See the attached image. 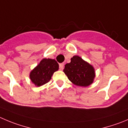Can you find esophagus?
I'll use <instances>...</instances> for the list:
<instances>
[{"mask_svg": "<svg viewBox=\"0 0 128 128\" xmlns=\"http://www.w3.org/2000/svg\"><path fill=\"white\" fill-rule=\"evenodd\" d=\"M63 66H64V63H60L59 68L60 69V70H63Z\"/></svg>", "mask_w": 128, "mask_h": 128, "instance_id": "1", "label": "esophagus"}]
</instances>
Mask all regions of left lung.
I'll use <instances>...</instances> for the list:
<instances>
[{"instance_id":"obj_1","label":"left lung","mask_w":128,"mask_h":128,"mask_svg":"<svg viewBox=\"0 0 128 128\" xmlns=\"http://www.w3.org/2000/svg\"><path fill=\"white\" fill-rule=\"evenodd\" d=\"M63 72L73 84L81 87L90 85L95 77L93 66L78 56L71 58V62L65 65Z\"/></svg>"}]
</instances>
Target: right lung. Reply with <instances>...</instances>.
I'll list each match as a JSON object with an SVG mask.
<instances>
[{
    "label": "right lung",
    "instance_id": "obj_1",
    "mask_svg": "<svg viewBox=\"0 0 128 128\" xmlns=\"http://www.w3.org/2000/svg\"><path fill=\"white\" fill-rule=\"evenodd\" d=\"M58 68L59 65L55 60L44 58L30 73V78L36 86H42L50 80L53 73Z\"/></svg>",
    "mask_w": 128,
    "mask_h": 128
}]
</instances>
